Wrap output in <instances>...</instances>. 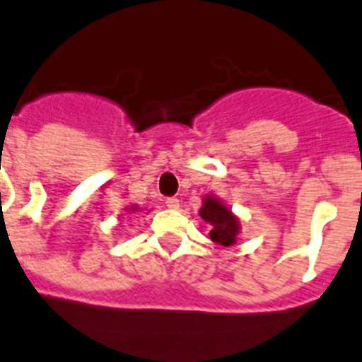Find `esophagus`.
<instances>
[{
    "label": "esophagus",
    "mask_w": 362,
    "mask_h": 362,
    "mask_svg": "<svg viewBox=\"0 0 362 362\" xmlns=\"http://www.w3.org/2000/svg\"><path fill=\"white\" fill-rule=\"evenodd\" d=\"M165 206H168L169 209H178V206H180V200H178L177 197H169V199H165Z\"/></svg>",
    "instance_id": "obj_1"
}]
</instances>
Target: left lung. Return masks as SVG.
Instances as JSON below:
<instances>
[{
    "mask_svg": "<svg viewBox=\"0 0 362 362\" xmlns=\"http://www.w3.org/2000/svg\"><path fill=\"white\" fill-rule=\"evenodd\" d=\"M200 216L211 226L209 237L213 242L222 246H233L238 233V220L224 204L218 199L206 197L204 206L200 207Z\"/></svg>",
    "mask_w": 362,
    "mask_h": 362,
    "instance_id": "left-lung-1",
    "label": "left lung"
}]
</instances>
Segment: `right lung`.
Masks as SVG:
<instances>
[{"instance_id":"add662e5","label":"right lung","mask_w":362,"mask_h":362,"mask_svg":"<svg viewBox=\"0 0 362 362\" xmlns=\"http://www.w3.org/2000/svg\"><path fill=\"white\" fill-rule=\"evenodd\" d=\"M133 209H134V207H133Z\"/></svg>"}]
</instances>
